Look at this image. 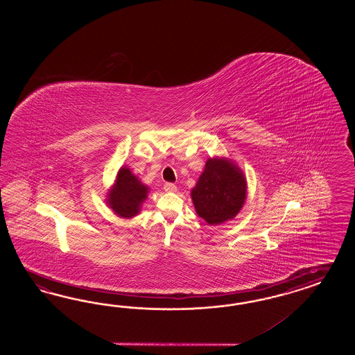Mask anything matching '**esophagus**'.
<instances>
[{"instance_id": "1", "label": "esophagus", "mask_w": 355, "mask_h": 355, "mask_svg": "<svg viewBox=\"0 0 355 355\" xmlns=\"http://www.w3.org/2000/svg\"><path fill=\"white\" fill-rule=\"evenodd\" d=\"M164 190L166 193H174V191H177V186L174 183H165L164 184Z\"/></svg>"}]
</instances>
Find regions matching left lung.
<instances>
[{
  "instance_id": "obj_1",
  "label": "left lung",
  "mask_w": 355,
  "mask_h": 355,
  "mask_svg": "<svg viewBox=\"0 0 355 355\" xmlns=\"http://www.w3.org/2000/svg\"><path fill=\"white\" fill-rule=\"evenodd\" d=\"M196 214L209 225L232 220L246 199V180L232 162L209 159L191 191Z\"/></svg>"
}]
</instances>
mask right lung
<instances>
[{
  "label": "right lung",
  "instance_id": "right-lung-1",
  "mask_svg": "<svg viewBox=\"0 0 355 355\" xmlns=\"http://www.w3.org/2000/svg\"><path fill=\"white\" fill-rule=\"evenodd\" d=\"M148 187L130 172L128 168L119 169L117 181L109 193L107 203L121 217H132L139 212V207L146 199Z\"/></svg>",
  "mask_w": 355,
  "mask_h": 355
}]
</instances>
